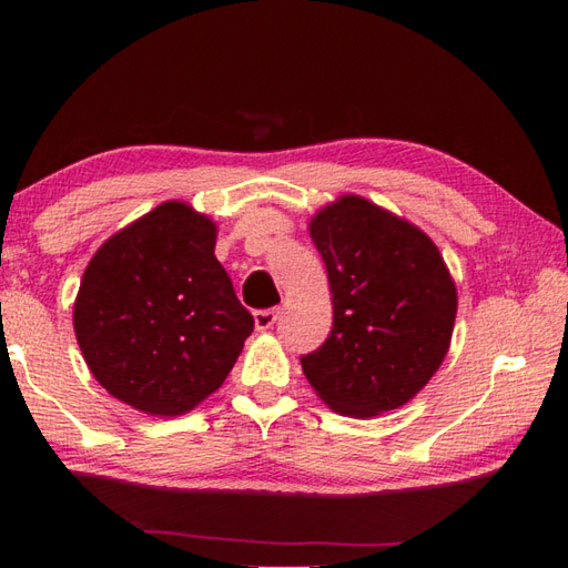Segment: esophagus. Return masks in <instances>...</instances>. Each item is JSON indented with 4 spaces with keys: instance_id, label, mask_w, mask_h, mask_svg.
Instances as JSON below:
<instances>
[{
    "instance_id": "esophagus-1",
    "label": "esophagus",
    "mask_w": 568,
    "mask_h": 568,
    "mask_svg": "<svg viewBox=\"0 0 568 568\" xmlns=\"http://www.w3.org/2000/svg\"><path fill=\"white\" fill-rule=\"evenodd\" d=\"M277 315H281V312H277L275 307L258 310V312H253V324H256L258 332H265V329H271L273 324L277 322Z\"/></svg>"
}]
</instances>
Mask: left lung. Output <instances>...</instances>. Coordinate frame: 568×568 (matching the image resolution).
Masks as SVG:
<instances>
[{"instance_id": "left-lung-1", "label": "left lung", "mask_w": 568, "mask_h": 568, "mask_svg": "<svg viewBox=\"0 0 568 568\" xmlns=\"http://www.w3.org/2000/svg\"><path fill=\"white\" fill-rule=\"evenodd\" d=\"M327 265L334 324L300 358L324 405L376 417L425 388L452 346L456 283L437 244L413 222L361 195H342L310 220Z\"/></svg>"}]
</instances>
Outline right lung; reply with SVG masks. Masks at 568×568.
Returning a JSON list of instances; mask_svg holds the SVG:
<instances>
[{
	"label": "right lung",
	"instance_id": "1",
	"mask_svg": "<svg viewBox=\"0 0 568 568\" xmlns=\"http://www.w3.org/2000/svg\"><path fill=\"white\" fill-rule=\"evenodd\" d=\"M214 244L207 214L168 200L106 239L82 273L72 327L84 364L143 415L207 400L253 332Z\"/></svg>",
	"mask_w": 568,
	"mask_h": 568
}]
</instances>
